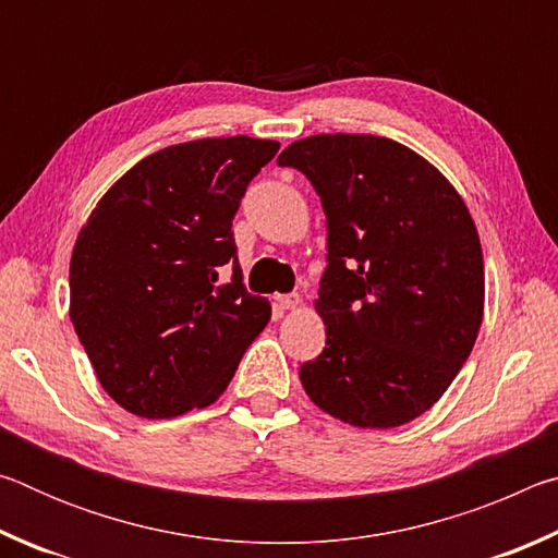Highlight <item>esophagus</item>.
<instances>
[{"instance_id":"obj_1","label":"esophagus","mask_w":558,"mask_h":558,"mask_svg":"<svg viewBox=\"0 0 558 558\" xmlns=\"http://www.w3.org/2000/svg\"><path fill=\"white\" fill-rule=\"evenodd\" d=\"M276 302H278L280 310H295L302 300H300L298 292H290V295H278Z\"/></svg>"}]
</instances>
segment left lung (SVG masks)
Here are the masks:
<instances>
[{
    "label": "left lung",
    "instance_id": "8db88e82",
    "mask_svg": "<svg viewBox=\"0 0 558 558\" xmlns=\"http://www.w3.org/2000/svg\"><path fill=\"white\" fill-rule=\"evenodd\" d=\"M327 216L315 300L327 342L302 389L354 428L403 426L465 364L485 310V263L462 196L428 159L376 135H313L278 157Z\"/></svg>",
    "mask_w": 558,
    "mask_h": 558
}]
</instances>
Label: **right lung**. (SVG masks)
<instances>
[{
	"label": "right lung",
	"instance_id": "1",
	"mask_svg": "<svg viewBox=\"0 0 558 558\" xmlns=\"http://www.w3.org/2000/svg\"><path fill=\"white\" fill-rule=\"evenodd\" d=\"M280 143L206 137L128 169L71 256V323L102 389L140 418L206 409L226 391L270 302L243 288L231 221ZM223 265L234 266L221 283Z\"/></svg>",
	"mask_w": 558,
	"mask_h": 558
}]
</instances>
